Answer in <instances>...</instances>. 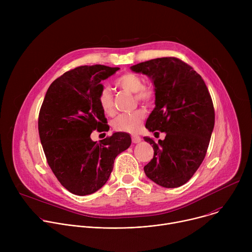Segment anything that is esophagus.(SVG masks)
I'll return each mask as SVG.
<instances>
[{"mask_svg": "<svg viewBox=\"0 0 252 252\" xmlns=\"http://www.w3.org/2000/svg\"><path fill=\"white\" fill-rule=\"evenodd\" d=\"M131 140H132L133 143H138V142L141 141V138H140V136H138V135H132V136H131Z\"/></svg>", "mask_w": 252, "mask_h": 252, "instance_id": "1", "label": "esophagus"}]
</instances>
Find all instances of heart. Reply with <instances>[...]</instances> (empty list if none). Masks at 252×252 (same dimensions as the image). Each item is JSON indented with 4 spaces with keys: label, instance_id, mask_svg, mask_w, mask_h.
<instances>
[{
    "label": "heart",
    "instance_id": "obj_1",
    "mask_svg": "<svg viewBox=\"0 0 252 252\" xmlns=\"http://www.w3.org/2000/svg\"><path fill=\"white\" fill-rule=\"evenodd\" d=\"M115 84L117 87L124 91L134 93V97L139 102L150 103L155 97L154 89L150 86L143 85L142 78L137 74H123L116 79ZM98 103L104 115L113 116L115 114L114 98L111 91L107 88H103L99 92ZM145 115V111L142 109H137L127 114H122L112 122L113 128L116 131L121 132H136L141 126Z\"/></svg>",
    "mask_w": 252,
    "mask_h": 252
}]
</instances>
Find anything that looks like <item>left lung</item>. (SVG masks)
<instances>
[{"label":"left lung","instance_id":"left-lung-1","mask_svg":"<svg viewBox=\"0 0 252 252\" xmlns=\"http://www.w3.org/2000/svg\"><path fill=\"white\" fill-rule=\"evenodd\" d=\"M130 68L150 77L156 87V107L146 127L165 132L158 143L143 137L155 151L143 169L160 187H182L198 169L208 149L215 119L208 89L192 66L177 58L154 59Z\"/></svg>","mask_w":252,"mask_h":252}]
</instances>
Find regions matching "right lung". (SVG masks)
<instances>
[{
	"label": "right lung",
	"mask_w": 252,
	"mask_h": 252,
	"mask_svg": "<svg viewBox=\"0 0 252 252\" xmlns=\"http://www.w3.org/2000/svg\"><path fill=\"white\" fill-rule=\"evenodd\" d=\"M120 67L81 65L55 80L39 114V134L52 171L61 185L77 195L98 190L109 179L117 156L129 148L131 138L115 132L93 141L91 133L110 129L98 103L100 82Z\"/></svg>",
	"instance_id": "1"
}]
</instances>
